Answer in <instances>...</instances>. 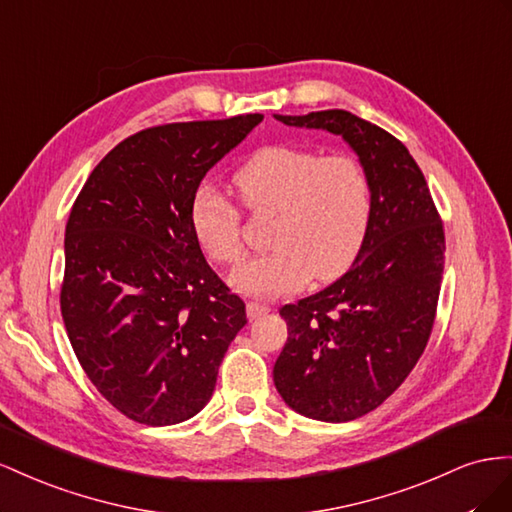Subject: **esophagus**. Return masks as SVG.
Returning <instances> with one entry per match:
<instances>
[{
    "instance_id": "34e87169",
    "label": "esophagus",
    "mask_w": 512,
    "mask_h": 512,
    "mask_svg": "<svg viewBox=\"0 0 512 512\" xmlns=\"http://www.w3.org/2000/svg\"><path fill=\"white\" fill-rule=\"evenodd\" d=\"M270 313V306L264 302H248L246 304V315L248 319H257L261 315H268Z\"/></svg>"
}]
</instances>
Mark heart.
<instances>
[{"mask_svg":"<svg viewBox=\"0 0 512 512\" xmlns=\"http://www.w3.org/2000/svg\"><path fill=\"white\" fill-rule=\"evenodd\" d=\"M244 206L276 212L270 253L231 276L233 287L253 296H283L306 281H330L356 259L367 238L371 180L352 154L321 156L309 148L268 145L233 175ZM195 238L210 259L238 266L244 259L242 214L218 188L203 186L191 201Z\"/></svg>","mask_w":512,"mask_h":512,"instance_id":"1","label":"heart"}]
</instances>
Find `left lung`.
I'll use <instances>...</instances> for the list:
<instances>
[{"instance_id": "8db88e82", "label": "left lung", "mask_w": 512, "mask_h": 512, "mask_svg": "<svg viewBox=\"0 0 512 512\" xmlns=\"http://www.w3.org/2000/svg\"><path fill=\"white\" fill-rule=\"evenodd\" d=\"M341 135L371 180V223L356 261L319 294L285 304L289 337L274 386L298 414L347 422L373 412L416 367L431 337L444 272V227L405 145L343 109L274 115Z\"/></svg>"}]
</instances>
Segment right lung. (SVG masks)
Instances as JSON below:
<instances>
[{
  "label": "right lung",
  "mask_w": 512,
  "mask_h": 512,
  "mask_svg": "<svg viewBox=\"0 0 512 512\" xmlns=\"http://www.w3.org/2000/svg\"><path fill=\"white\" fill-rule=\"evenodd\" d=\"M261 120L145 128L100 160L70 210L60 294L68 339L96 390L141 425L199 414L246 324L244 302L201 253L191 201Z\"/></svg>",
  "instance_id": "obj_1"
}]
</instances>
